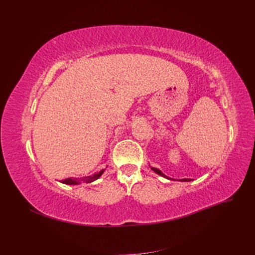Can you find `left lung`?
Instances as JSON below:
<instances>
[{"label": "left lung", "instance_id": "left-lung-1", "mask_svg": "<svg viewBox=\"0 0 255 255\" xmlns=\"http://www.w3.org/2000/svg\"><path fill=\"white\" fill-rule=\"evenodd\" d=\"M151 167V166H150ZM151 169L152 170L155 172V173H157L158 175H161V176H164V177H166V179H168V180H173V179H171V177H169V176H167L166 174H164L163 172H161L159 169H157V168H154V167H151ZM181 182H189V181H191V179H181L180 180Z\"/></svg>", "mask_w": 255, "mask_h": 255}]
</instances>
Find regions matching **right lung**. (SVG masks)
Wrapping results in <instances>:
<instances>
[{"mask_svg":"<svg viewBox=\"0 0 255 255\" xmlns=\"http://www.w3.org/2000/svg\"><path fill=\"white\" fill-rule=\"evenodd\" d=\"M105 171V169H102L101 171L99 172H96L94 174L91 175H88V176H83V177H69V179H66L64 181H61V183L63 184H67V185H80L82 183H91L94 182L96 180H98L100 176H101Z\"/></svg>","mask_w":255,"mask_h":255,"instance_id":"add662e5","label":"right lung"}]
</instances>
